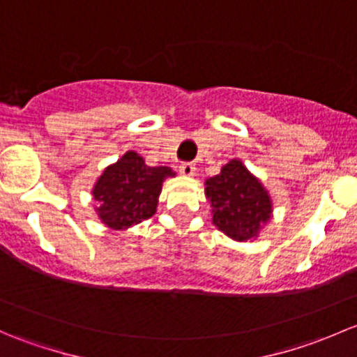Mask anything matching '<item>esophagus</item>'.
Segmentation results:
<instances>
[{
	"mask_svg": "<svg viewBox=\"0 0 357 357\" xmlns=\"http://www.w3.org/2000/svg\"><path fill=\"white\" fill-rule=\"evenodd\" d=\"M179 172H181L183 176H193L195 174V164H192V162H183L181 165H179Z\"/></svg>",
	"mask_w": 357,
	"mask_h": 357,
	"instance_id": "esophagus-1",
	"label": "esophagus"
}]
</instances>
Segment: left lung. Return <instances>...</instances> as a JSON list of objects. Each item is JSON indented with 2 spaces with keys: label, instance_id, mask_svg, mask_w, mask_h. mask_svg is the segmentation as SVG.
Returning a JSON list of instances; mask_svg holds the SVG:
<instances>
[{
  "label": "left lung",
  "instance_id": "8db88e82",
  "mask_svg": "<svg viewBox=\"0 0 357 357\" xmlns=\"http://www.w3.org/2000/svg\"><path fill=\"white\" fill-rule=\"evenodd\" d=\"M205 197L211 204L212 225L236 242L255 240L271 219V195L238 158L205 181Z\"/></svg>",
  "mask_w": 357,
  "mask_h": 357
}]
</instances>
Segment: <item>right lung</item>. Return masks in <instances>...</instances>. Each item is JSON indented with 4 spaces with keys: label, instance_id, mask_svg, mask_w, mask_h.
Listing matches in <instances>:
<instances>
[{
    "label": "right lung",
    "instance_id": "add662e5",
    "mask_svg": "<svg viewBox=\"0 0 357 357\" xmlns=\"http://www.w3.org/2000/svg\"><path fill=\"white\" fill-rule=\"evenodd\" d=\"M174 176L171 167H150L139 153L129 150L105 167L93 186L98 219L107 228L124 231L152 218L157 212L162 183Z\"/></svg>",
    "mask_w": 357,
    "mask_h": 357
}]
</instances>
